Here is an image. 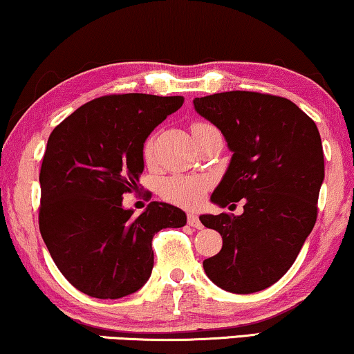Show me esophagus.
Returning a JSON list of instances; mask_svg holds the SVG:
<instances>
[{
    "mask_svg": "<svg viewBox=\"0 0 354 354\" xmlns=\"http://www.w3.org/2000/svg\"><path fill=\"white\" fill-rule=\"evenodd\" d=\"M187 225L196 227V229L203 227V225L201 223V220H198V216L196 215V213H189V215H187Z\"/></svg>",
    "mask_w": 354,
    "mask_h": 354,
    "instance_id": "1",
    "label": "esophagus"
}]
</instances>
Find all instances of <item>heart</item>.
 <instances>
[{
    "label": "heart",
    "instance_id": "heart-1",
    "mask_svg": "<svg viewBox=\"0 0 354 354\" xmlns=\"http://www.w3.org/2000/svg\"><path fill=\"white\" fill-rule=\"evenodd\" d=\"M210 128L205 123H196L192 125V134H197L203 129ZM153 147H156V136H151L144 146V158L146 162H152ZM208 183L202 178H171L163 186V196L173 203L183 207H196L201 203L203 194L207 192Z\"/></svg>",
    "mask_w": 354,
    "mask_h": 354
}]
</instances>
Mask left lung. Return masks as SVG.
<instances>
[{"instance_id":"1","label":"left lung","mask_w":354,"mask_h":354,"mask_svg":"<svg viewBox=\"0 0 354 354\" xmlns=\"http://www.w3.org/2000/svg\"><path fill=\"white\" fill-rule=\"evenodd\" d=\"M232 152L210 201H243L242 215H201L223 237L205 274L226 292L253 293L277 282L293 265L316 223L324 152L316 123L286 97L250 91L194 99Z\"/></svg>"}]
</instances>
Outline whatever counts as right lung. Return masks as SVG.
I'll list each match as a JSON object with an SVG mask.
<instances>
[{"instance_id": "obj_1", "label": "right lung", "mask_w": 354, "mask_h": 354, "mask_svg": "<svg viewBox=\"0 0 354 354\" xmlns=\"http://www.w3.org/2000/svg\"><path fill=\"white\" fill-rule=\"evenodd\" d=\"M181 96L113 94L77 109L53 129L43 157L39 232L64 277L94 298H123L149 281L152 239L183 227L181 208L123 207L144 171V142L183 106Z\"/></svg>"}]
</instances>
